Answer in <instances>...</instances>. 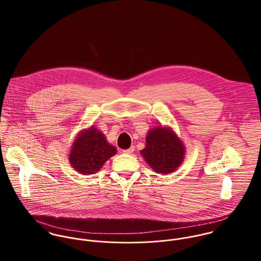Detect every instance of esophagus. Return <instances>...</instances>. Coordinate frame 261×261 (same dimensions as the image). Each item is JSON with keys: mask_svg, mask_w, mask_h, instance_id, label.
<instances>
[{"mask_svg": "<svg viewBox=\"0 0 261 261\" xmlns=\"http://www.w3.org/2000/svg\"><path fill=\"white\" fill-rule=\"evenodd\" d=\"M134 150H135V148H134V147H130V148H128L127 149H123L122 151H123L124 153H126V154H130V153L134 152Z\"/></svg>", "mask_w": 261, "mask_h": 261, "instance_id": "obj_1", "label": "esophagus"}]
</instances>
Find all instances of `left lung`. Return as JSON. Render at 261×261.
<instances>
[{
	"label": "left lung",
	"instance_id": "left-lung-1",
	"mask_svg": "<svg viewBox=\"0 0 261 261\" xmlns=\"http://www.w3.org/2000/svg\"><path fill=\"white\" fill-rule=\"evenodd\" d=\"M141 154L158 174H169L178 169L185 158V147L170 128L158 125L146 138V148Z\"/></svg>",
	"mask_w": 261,
	"mask_h": 261
}]
</instances>
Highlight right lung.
I'll return each mask as SVG.
<instances>
[{
	"mask_svg": "<svg viewBox=\"0 0 261 261\" xmlns=\"http://www.w3.org/2000/svg\"><path fill=\"white\" fill-rule=\"evenodd\" d=\"M116 153L105 135L93 125L78 134L69 153V162L83 175L95 174L103 164Z\"/></svg>",
	"mask_w": 261,
	"mask_h": 261,
	"instance_id": "1",
	"label": "right lung"
}]
</instances>
